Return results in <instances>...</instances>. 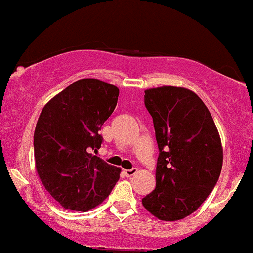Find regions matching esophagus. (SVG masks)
Returning <instances> with one entry per match:
<instances>
[{"mask_svg":"<svg viewBox=\"0 0 253 253\" xmlns=\"http://www.w3.org/2000/svg\"><path fill=\"white\" fill-rule=\"evenodd\" d=\"M138 172V169H136V168H133V169H126V170H124V175L126 176V177H132V176H134L135 173Z\"/></svg>","mask_w":253,"mask_h":253,"instance_id":"esophagus-1","label":"esophagus"}]
</instances>
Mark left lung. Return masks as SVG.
<instances>
[{
    "label": "left lung",
    "instance_id": "1",
    "mask_svg": "<svg viewBox=\"0 0 253 253\" xmlns=\"http://www.w3.org/2000/svg\"><path fill=\"white\" fill-rule=\"evenodd\" d=\"M159 156L156 188L141 200L157 219L190 215L215 187L222 168L221 139L210 110L194 91L164 85L145 90Z\"/></svg>",
    "mask_w": 253,
    "mask_h": 253
}]
</instances>
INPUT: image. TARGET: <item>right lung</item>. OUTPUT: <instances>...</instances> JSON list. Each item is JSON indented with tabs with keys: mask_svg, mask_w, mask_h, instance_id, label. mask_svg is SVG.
<instances>
[{
	"mask_svg": "<svg viewBox=\"0 0 253 253\" xmlns=\"http://www.w3.org/2000/svg\"><path fill=\"white\" fill-rule=\"evenodd\" d=\"M119 89L96 78L74 82L45 104L34 130L40 181L65 210L88 211L108 197L120 168L90 151L101 147V126L114 112Z\"/></svg>",
	"mask_w": 253,
	"mask_h": 253,
	"instance_id": "1",
	"label": "right lung"
}]
</instances>
